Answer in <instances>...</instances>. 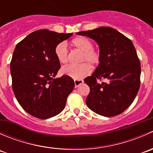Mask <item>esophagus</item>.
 <instances>
[{"mask_svg":"<svg viewBox=\"0 0 153 153\" xmlns=\"http://www.w3.org/2000/svg\"><path fill=\"white\" fill-rule=\"evenodd\" d=\"M74 82H75V87L76 88L79 85H81V84H83V83H84V81H83V80H75Z\"/></svg>","mask_w":153,"mask_h":153,"instance_id":"34e87169","label":"esophagus"}]
</instances>
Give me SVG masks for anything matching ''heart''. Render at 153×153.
<instances>
[{"mask_svg": "<svg viewBox=\"0 0 153 153\" xmlns=\"http://www.w3.org/2000/svg\"><path fill=\"white\" fill-rule=\"evenodd\" d=\"M72 45L83 52L81 61H86L90 65L95 66L99 63L100 53L93 49L92 41L85 37H78L72 41ZM55 55L60 64H65L68 61V51L65 43L58 44L55 49ZM87 63L79 65H68L61 69L62 75L71 77L73 79L80 80L87 76L91 72V67Z\"/></svg>", "mask_w": 153, "mask_h": 153, "instance_id": "heart-1", "label": "heart"}]
</instances>
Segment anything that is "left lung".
<instances>
[{
    "mask_svg": "<svg viewBox=\"0 0 153 153\" xmlns=\"http://www.w3.org/2000/svg\"><path fill=\"white\" fill-rule=\"evenodd\" d=\"M99 46V64L84 79L90 92L86 98L88 107L105 117L118 115L132 104L140 87L141 64L132 41L111 27H101L77 32ZM106 79L99 84L97 79Z\"/></svg>",
    "mask_w": 153,
    "mask_h": 153,
    "instance_id": "1",
    "label": "left lung"
}]
</instances>
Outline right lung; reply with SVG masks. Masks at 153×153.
I'll return each mask as SVG.
<instances>
[{
	"instance_id": "obj_1",
	"label": "right lung",
	"mask_w": 153,
	"mask_h": 153,
	"mask_svg": "<svg viewBox=\"0 0 153 153\" xmlns=\"http://www.w3.org/2000/svg\"><path fill=\"white\" fill-rule=\"evenodd\" d=\"M72 35L40 29L15 47L10 63L12 89L20 105L32 116L47 119L65 107L75 83L67 75L55 78L61 68L55 49Z\"/></svg>"
}]
</instances>
